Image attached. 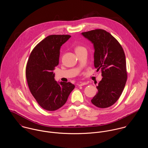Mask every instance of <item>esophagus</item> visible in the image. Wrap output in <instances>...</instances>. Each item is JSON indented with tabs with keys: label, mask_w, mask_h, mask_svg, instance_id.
<instances>
[{
	"label": "esophagus",
	"mask_w": 148,
	"mask_h": 148,
	"mask_svg": "<svg viewBox=\"0 0 148 148\" xmlns=\"http://www.w3.org/2000/svg\"><path fill=\"white\" fill-rule=\"evenodd\" d=\"M86 84H87L86 82H81V83L78 84V86H84V85H86Z\"/></svg>",
	"instance_id": "obj_1"
}]
</instances>
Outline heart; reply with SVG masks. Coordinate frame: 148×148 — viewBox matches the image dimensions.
<instances>
[{
  "label": "heart",
  "instance_id": "b5f03b06",
  "mask_svg": "<svg viewBox=\"0 0 148 148\" xmlns=\"http://www.w3.org/2000/svg\"><path fill=\"white\" fill-rule=\"evenodd\" d=\"M84 49V48H83L82 47H77L76 49H75V51H78V50H81Z\"/></svg>",
  "mask_w": 148,
  "mask_h": 148
}]
</instances>
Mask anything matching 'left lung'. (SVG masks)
Wrapping results in <instances>:
<instances>
[{
  "label": "left lung",
  "instance_id": "8db88e82",
  "mask_svg": "<svg viewBox=\"0 0 148 148\" xmlns=\"http://www.w3.org/2000/svg\"><path fill=\"white\" fill-rule=\"evenodd\" d=\"M81 34L93 44L94 67L101 69L103 77L91 103L99 108L109 107L120 98L127 82L124 51L115 37L103 29Z\"/></svg>",
  "mask_w": 148,
  "mask_h": 148
}]
</instances>
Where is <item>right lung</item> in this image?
<instances>
[{
	"instance_id": "obj_1",
	"label": "right lung",
	"mask_w": 148,
	"mask_h": 148,
	"mask_svg": "<svg viewBox=\"0 0 148 148\" xmlns=\"http://www.w3.org/2000/svg\"><path fill=\"white\" fill-rule=\"evenodd\" d=\"M70 35H50L33 49L26 67V77L31 94L38 104L47 111H55L65 103L75 86L57 82L53 70L59 64L61 46Z\"/></svg>"
}]
</instances>
